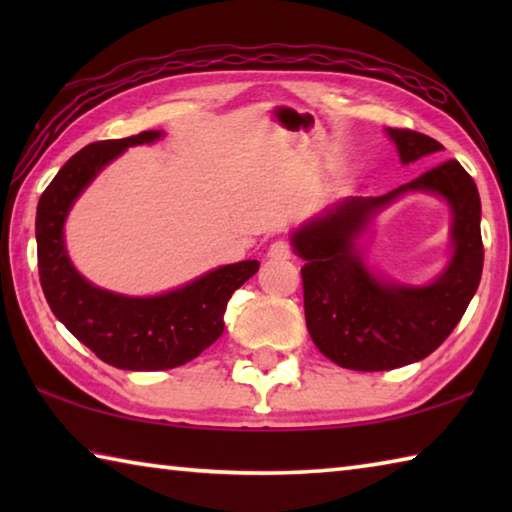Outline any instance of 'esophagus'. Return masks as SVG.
Wrapping results in <instances>:
<instances>
[{
    "label": "esophagus",
    "instance_id": "1",
    "mask_svg": "<svg viewBox=\"0 0 512 512\" xmlns=\"http://www.w3.org/2000/svg\"><path fill=\"white\" fill-rule=\"evenodd\" d=\"M266 255L271 259H289L291 257V246L284 239H277V241H273L271 246H268Z\"/></svg>",
    "mask_w": 512,
    "mask_h": 512
}]
</instances>
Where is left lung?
I'll return each mask as SVG.
<instances>
[{
    "label": "left lung",
    "instance_id": "left-lung-1",
    "mask_svg": "<svg viewBox=\"0 0 512 512\" xmlns=\"http://www.w3.org/2000/svg\"><path fill=\"white\" fill-rule=\"evenodd\" d=\"M409 164L443 151L429 135L386 128ZM436 193L453 210V255L429 285H402L372 272L358 246L371 221L404 193ZM291 246L305 259V318L311 341L336 366L393 370L438 348L463 318L483 271L481 198L456 160L424 171L384 196H350L291 232Z\"/></svg>",
    "mask_w": 512,
    "mask_h": 512
}]
</instances>
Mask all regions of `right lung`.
<instances>
[{"instance_id":"obj_1","label":"right lung","mask_w":512,"mask_h":512,"mask_svg":"<svg viewBox=\"0 0 512 512\" xmlns=\"http://www.w3.org/2000/svg\"><path fill=\"white\" fill-rule=\"evenodd\" d=\"M162 131L94 142L56 173L36 212L38 271L54 316L101 361L121 370H169L196 359L223 334V314L257 259L225 264L158 296H124L76 271L65 246V221L76 198L128 146L158 142Z\"/></svg>"}]
</instances>
